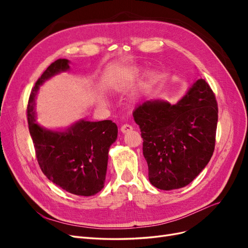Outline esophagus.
<instances>
[{"label":"esophagus","instance_id":"obj_1","mask_svg":"<svg viewBox=\"0 0 248 248\" xmlns=\"http://www.w3.org/2000/svg\"><path fill=\"white\" fill-rule=\"evenodd\" d=\"M132 129H133V127H132L131 125H129V124H124V125L121 126V131H122L123 133L131 131Z\"/></svg>","mask_w":248,"mask_h":248}]
</instances>
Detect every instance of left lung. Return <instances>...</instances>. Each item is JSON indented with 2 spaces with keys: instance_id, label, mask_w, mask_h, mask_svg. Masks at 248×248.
<instances>
[{
  "instance_id": "1",
  "label": "left lung",
  "mask_w": 248,
  "mask_h": 248,
  "mask_svg": "<svg viewBox=\"0 0 248 248\" xmlns=\"http://www.w3.org/2000/svg\"><path fill=\"white\" fill-rule=\"evenodd\" d=\"M142 138L149 180L162 190L182 188L205 169L214 152L218 108L200 78L175 106L147 100L132 112Z\"/></svg>"
}]
</instances>
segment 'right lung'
Segmentation results:
<instances>
[{"label": "right lung", "instance_id": "1", "mask_svg": "<svg viewBox=\"0 0 248 248\" xmlns=\"http://www.w3.org/2000/svg\"><path fill=\"white\" fill-rule=\"evenodd\" d=\"M69 61L59 59L37 79L30 95L27 118L37 161L49 181L76 196L99 192L107 175L108 149L118 136L110 120L81 121L67 131H51L35 123L34 98L39 87L55 74L69 69Z\"/></svg>", "mask_w": 248, "mask_h": 248}]
</instances>
